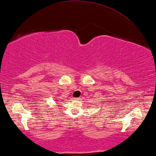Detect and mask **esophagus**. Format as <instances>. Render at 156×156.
Segmentation results:
<instances>
[{"mask_svg": "<svg viewBox=\"0 0 156 156\" xmlns=\"http://www.w3.org/2000/svg\"><path fill=\"white\" fill-rule=\"evenodd\" d=\"M80 97H75V98H73V99L74 100H75V101H77V100H79L80 99Z\"/></svg>", "mask_w": 156, "mask_h": 156, "instance_id": "obj_1", "label": "esophagus"}]
</instances>
